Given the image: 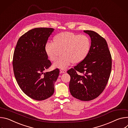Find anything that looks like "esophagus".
<instances>
[{"mask_svg":"<svg viewBox=\"0 0 128 128\" xmlns=\"http://www.w3.org/2000/svg\"><path fill=\"white\" fill-rule=\"evenodd\" d=\"M66 70L64 69H60V72L61 73H66Z\"/></svg>","mask_w":128,"mask_h":128,"instance_id":"34e87169","label":"esophagus"}]
</instances>
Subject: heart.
<instances>
[{
	"mask_svg": "<svg viewBox=\"0 0 128 128\" xmlns=\"http://www.w3.org/2000/svg\"><path fill=\"white\" fill-rule=\"evenodd\" d=\"M90 47L88 36L71 32H62L57 34L53 42L48 41L45 51L49 59L54 62L62 54V56L53 64V67L66 68L72 62L78 64L88 55Z\"/></svg>",
	"mask_w": 128,
	"mask_h": 128,
	"instance_id": "heart-1",
	"label": "heart"
}]
</instances>
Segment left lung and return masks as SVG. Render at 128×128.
Here are the masks:
<instances>
[{
	"instance_id": "8db88e82",
	"label": "left lung",
	"mask_w": 128,
	"mask_h": 128,
	"mask_svg": "<svg viewBox=\"0 0 128 128\" xmlns=\"http://www.w3.org/2000/svg\"><path fill=\"white\" fill-rule=\"evenodd\" d=\"M91 39L90 51L83 61L67 73L70 94L81 101L97 98L105 89L111 70L112 60L106 40L92 30H84Z\"/></svg>"
}]
</instances>
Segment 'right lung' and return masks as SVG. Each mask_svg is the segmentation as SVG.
Masks as SVG:
<instances>
[{"label": "right lung", "mask_w": 128, "mask_h": 128, "mask_svg": "<svg viewBox=\"0 0 128 128\" xmlns=\"http://www.w3.org/2000/svg\"><path fill=\"white\" fill-rule=\"evenodd\" d=\"M54 30L42 27L29 30L19 38L14 53L13 70L19 86L27 96L38 101L53 94L60 74L58 68L44 72L51 65L45 46Z\"/></svg>", "instance_id": "obj_1"}]
</instances>
